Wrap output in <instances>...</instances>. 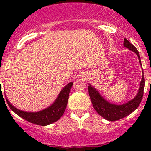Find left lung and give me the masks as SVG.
I'll return each instance as SVG.
<instances>
[{
  "mask_svg": "<svg viewBox=\"0 0 151 151\" xmlns=\"http://www.w3.org/2000/svg\"><path fill=\"white\" fill-rule=\"evenodd\" d=\"M123 46L128 48L129 50L134 52L137 55L139 63L141 64L140 56H139V52L137 51L136 47L134 46L132 44H131L126 39H124ZM144 87L145 79L142 70V77L139 91H138L137 96L133 99L128 101L126 104L117 105L108 102L100 95V93H99L98 91L93 87L91 86V85H89V86H88V93H89L90 98H91L93 106L94 109L96 111L97 113L99 114L102 118L107 120V121H115L128 116L139 106L142 99Z\"/></svg>",
  "mask_w": 151,
  "mask_h": 151,
  "instance_id": "obj_1",
  "label": "left lung"
}]
</instances>
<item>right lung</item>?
I'll return each instance as SVG.
<instances>
[{"label": "right lung", "mask_w": 151, "mask_h": 151, "mask_svg": "<svg viewBox=\"0 0 151 151\" xmlns=\"http://www.w3.org/2000/svg\"><path fill=\"white\" fill-rule=\"evenodd\" d=\"M72 85L73 83L66 85L62 89L58 98L51 106L37 112H28L19 110L11 104L7 98H6V99L10 109L19 117L39 126H47L58 121L63 115L68 103V94Z\"/></svg>", "instance_id": "right-lung-1"}]
</instances>
